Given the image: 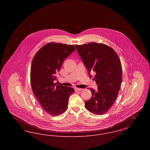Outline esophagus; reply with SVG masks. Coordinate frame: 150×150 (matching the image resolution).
Here are the masks:
<instances>
[{
  "mask_svg": "<svg viewBox=\"0 0 150 150\" xmlns=\"http://www.w3.org/2000/svg\"><path fill=\"white\" fill-rule=\"evenodd\" d=\"M75 91H83V89L75 88Z\"/></svg>",
  "mask_w": 150,
  "mask_h": 150,
  "instance_id": "esophagus-1",
  "label": "esophagus"
}]
</instances>
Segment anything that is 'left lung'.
Listing matches in <instances>:
<instances>
[{
    "label": "left lung",
    "mask_w": 150,
    "mask_h": 150,
    "mask_svg": "<svg viewBox=\"0 0 150 150\" xmlns=\"http://www.w3.org/2000/svg\"><path fill=\"white\" fill-rule=\"evenodd\" d=\"M76 50L89 73L94 72L93 80L98 90L89 88L91 99L85 102L87 110L94 114H104L112 107L122 81V67L118 55L106 44L94 42L75 45Z\"/></svg>",
    "instance_id": "left-lung-1"
}]
</instances>
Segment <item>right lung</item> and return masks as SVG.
<instances>
[{"label": "right lung", "mask_w": 150, "mask_h": 150, "mask_svg": "<svg viewBox=\"0 0 150 150\" xmlns=\"http://www.w3.org/2000/svg\"><path fill=\"white\" fill-rule=\"evenodd\" d=\"M75 50L73 45L49 43L38 51L33 58L30 81L33 93L48 114L61 115L67 110L71 87L54 83L64 61Z\"/></svg>", "instance_id": "obj_1"}]
</instances>
